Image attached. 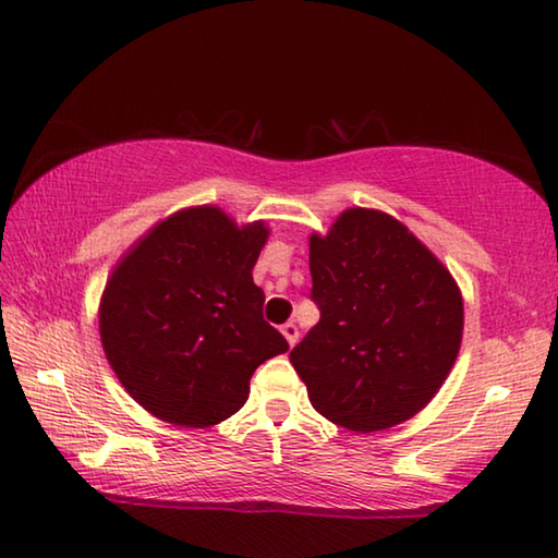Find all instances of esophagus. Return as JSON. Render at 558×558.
Returning <instances> with one entry per match:
<instances>
[{
    "label": "esophagus",
    "mask_w": 558,
    "mask_h": 558,
    "mask_svg": "<svg viewBox=\"0 0 558 558\" xmlns=\"http://www.w3.org/2000/svg\"><path fill=\"white\" fill-rule=\"evenodd\" d=\"M280 332H282V337L288 339V344H290V347H295L298 337H300V332H298V325H295V323H286V325L280 327Z\"/></svg>",
    "instance_id": "esophagus-1"
}]
</instances>
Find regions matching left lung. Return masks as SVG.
I'll list each match as a JSON object with an SVG mask.
<instances>
[{
	"label": "left lung",
	"instance_id": "obj_1",
	"mask_svg": "<svg viewBox=\"0 0 558 558\" xmlns=\"http://www.w3.org/2000/svg\"><path fill=\"white\" fill-rule=\"evenodd\" d=\"M319 323L290 352L310 403L354 433L399 426L426 409L456 364L462 295L409 226L352 206L310 235Z\"/></svg>",
	"mask_w": 558,
	"mask_h": 558
}]
</instances>
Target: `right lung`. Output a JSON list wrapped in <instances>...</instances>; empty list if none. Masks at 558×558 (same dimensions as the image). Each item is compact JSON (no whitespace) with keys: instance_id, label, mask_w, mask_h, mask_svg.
Here are the masks:
<instances>
[{"instance_id":"add662e5","label":"right lung","mask_w":558,"mask_h":558,"mask_svg":"<svg viewBox=\"0 0 558 558\" xmlns=\"http://www.w3.org/2000/svg\"><path fill=\"white\" fill-rule=\"evenodd\" d=\"M266 221L235 223L221 206L165 216L122 253L98 305L102 352L147 413L209 428L248 399L251 376L288 342L263 319L253 266Z\"/></svg>"}]
</instances>
